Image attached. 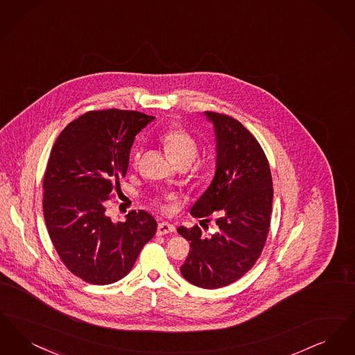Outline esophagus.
Instances as JSON below:
<instances>
[{"instance_id":"34e87169","label":"esophagus","mask_w":355,"mask_h":355,"mask_svg":"<svg viewBox=\"0 0 355 355\" xmlns=\"http://www.w3.org/2000/svg\"><path fill=\"white\" fill-rule=\"evenodd\" d=\"M174 232H175V227L168 222H161L157 227V236H166V234H171Z\"/></svg>"}]
</instances>
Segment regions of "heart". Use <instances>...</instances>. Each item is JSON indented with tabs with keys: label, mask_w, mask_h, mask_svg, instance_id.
<instances>
[{
	"label": "heart",
	"mask_w": 355,
	"mask_h": 355,
	"mask_svg": "<svg viewBox=\"0 0 355 355\" xmlns=\"http://www.w3.org/2000/svg\"><path fill=\"white\" fill-rule=\"evenodd\" d=\"M159 141H161L165 152L169 155L170 159L177 166H180V165L189 166L198 155L197 141L182 128H178V126L170 128L161 135ZM139 158H141V150L137 148L132 154V161H133L135 166L138 165Z\"/></svg>",
	"instance_id": "obj_1"
}]
</instances>
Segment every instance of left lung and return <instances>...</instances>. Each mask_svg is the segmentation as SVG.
Wrapping results in <instances>:
<instances>
[{
    "label": "left lung",
    "mask_w": 355,
    "mask_h": 355,
    "mask_svg": "<svg viewBox=\"0 0 355 355\" xmlns=\"http://www.w3.org/2000/svg\"><path fill=\"white\" fill-rule=\"evenodd\" d=\"M205 116L214 125L217 166L190 213L203 220L217 217L218 230L203 236L196 225L177 232L190 241L182 277L196 286L218 288L245 275L262 253L270 227L272 181L261 145L239 121L214 112Z\"/></svg>",
    "instance_id": "1"
}]
</instances>
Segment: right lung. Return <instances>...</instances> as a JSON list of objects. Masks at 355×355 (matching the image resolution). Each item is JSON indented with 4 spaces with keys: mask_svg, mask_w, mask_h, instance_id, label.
<instances>
[{
    "mask_svg": "<svg viewBox=\"0 0 355 355\" xmlns=\"http://www.w3.org/2000/svg\"><path fill=\"white\" fill-rule=\"evenodd\" d=\"M154 117L135 110L87 112L70 122L51 148L44 175V217L64 265L93 285L129 274L157 222L144 210L112 222L106 202L126 175L138 135Z\"/></svg>",
    "mask_w": 355,
    "mask_h": 355,
    "instance_id": "1",
    "label": "right lung"
}]
</instances>
